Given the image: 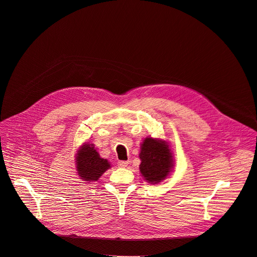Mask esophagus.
<instances>
[{
    "mask_svg": "<svg viewBox=\"0 0 257 257\" xmlns=\"http://www.w3.org/2000/svg\"><path fill=\"white\" fill-rule=\"evenodd\" d=\"M128 164H129V162H128V161H119V162H118V166H119V167H121V168H125V167H127V166H128Z\"/></svg>",
    "mask_w": 257,
    "mask_h": 257,
    "instance_id": "34e87169",
    "label": "esophagus"
}]
</instances>
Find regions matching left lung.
Returning <instances> with one entry per match:
<instances>
[{
    "label": "left lung",
    "instance_id": "8db88e82",
    "mask_svg": "<svg viewBox=\"0 0 257 257\" xmlns=\"http://www.w3.org/2000/svg\"><path fill=\"white\" fill-rule=\"evenodd\" d=\"M139 158L141 172L145 179L151 183H158L165 179L172 168V153L169 146L162 141L152 137L146 138Z\"/></svg>",
    "mask_w": 257,
    "mask_h": 257
}]
</instances>
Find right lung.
<instances>
[{
	"instance_id": "add662e5",
	"label": "right lung",
	"mask_w": 257,
	"mask_h": 257,
	"mask_svg": "<svg viewBox=\"0 0 257 257\" xmlns=\"http://www.w3.org/2000/svg\"><path fill=\"white\" fill-rule=\"evenodd\" d=\"M78 174L85 181H96L105 172L110 164L107 160L99 157L94 146L92 144L85 145L79 150L77 156Z\"/></svg>"
}]
</instances>
